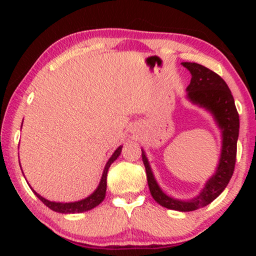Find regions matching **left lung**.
Returning a JSON list of instances; mask_svg holds the SVG:
<instances>
[{
  "label": "left lung",
  "instance_id": "obj_1",
  "mask_svg": "<svg viewBox=\"0 0 256 256\" xmlns=\"http://www.w3.org/2000/svg\"><path fill=\"white\" fill-rule=\"evenodd\" d=\"M182 66L188 68L192 76L186 88V99L193 105L209 112L222 133V151L214 175L206 182L196 196L188 200L172 198L160 188L154 178L146 151L144 149L141 151L149 190L154 200L167 209L188 212L209 204L224 192L230 180L236 162L240 116L232 92L222 76L198 63L183 62Z\"/></svg>",
  "mask_w": 256,
  "mask_h": 256
}]
</instances>
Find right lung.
<instances>
[{"label": "right lung", "mask_w": 256, "mask_h": 256, "mask_svg": "<svg viewBox=\"0 0 256 256\" xmlns=\"http://www.w3.org/2000/svg\"><path fill=\"white\" fill-rule=\"evenodd\" d=\"M122 146H120L118 148L114 151V154H112V157L108 159V162H106V166H105V168H104L102 178H100V182H99L97 188L94 190V192L90 194V196H88L84 198H82V200L74 201V202L50 201V200H47V198H42L40 194H38L36 190H34L32 186L29 185L30 188H32V190L34 193V196L40 198V200L44 203L46 206H48L50 210H53L55 212H60V214H81V212L92 210V209H94V208H96L97 206L100 204V203L104 201V198H105L106 188H107V172H108V170H110V164L120 157V152H122Z\"/></svg>", "instance_id": "1"}]
</instances>
